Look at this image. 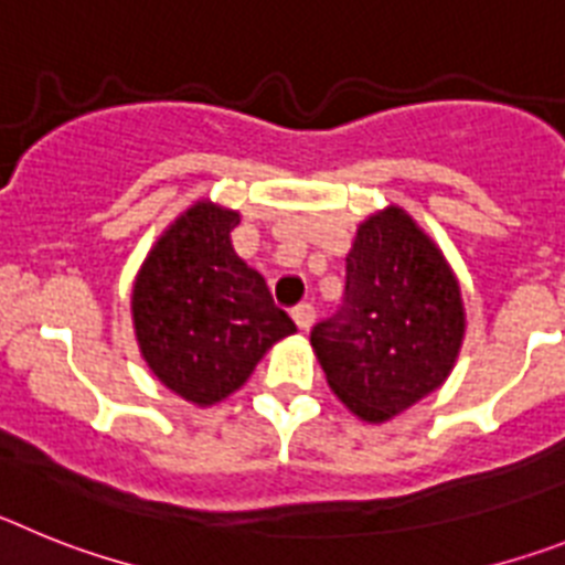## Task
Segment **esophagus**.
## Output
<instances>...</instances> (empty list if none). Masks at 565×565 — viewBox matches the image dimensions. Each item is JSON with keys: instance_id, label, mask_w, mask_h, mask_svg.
Segmentation results:
<instances>
[{"instance_id": "1", "label": "esophagus", "mask_w": 565, "mask_h": 565, "mask_svg": "<svg viewBox=\"0 0 565 565\" xmlns=\"http://www.w3.org/2000/svg\"><path fill=\"white\" fill-rule=\"evenodd\" d=\"M292 321L298 323V330H310L312 321H316V307L312 303H298L292 310Z\"/></svg>"}]
</instances>
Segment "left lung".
<instances>
[{
  "label": "left lung",
  "instance_id": "1",
  "mask_svg": "<svg viewBox=\"0 0 565 565\" xmlns=\"http://www.w3.org/2000/svg\"><path fill=\"white\" fill-rule=\"evenodd\" d=\"M466 332L458 278L401 207L358 224L335 316L310 332L327 384L366 424H384L444 384Z\"/></svg>",
  "mask_w": 565,
  "mask_h": 565
}]
</instances>
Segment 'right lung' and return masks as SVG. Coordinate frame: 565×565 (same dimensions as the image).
<instances>
[{
	"label": "right lung",
	"instance_id": "right-lung-1",
	"mask_svg": "<svg viewBox=\"0 0 565 565\" xmlns=\"http://www.w3.org/2000/svg\"><path fill=\"white\" fill-rule=\"evenodd\" d=\"M242 215L201 199L147 253L134 281V330L161 384L195 406L242 390L264 352L296 332L230 233Z\"/></svg>",
	"mask_w": 565,
	"mask_h": 565
}]
</instances>
